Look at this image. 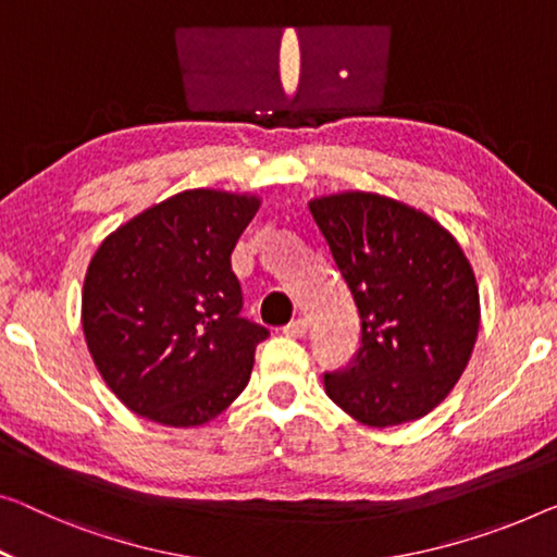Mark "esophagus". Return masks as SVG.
Returning <instances> with one entry per match:
<instances>
[{"label": "esophagus", "mask_w": 557, "mask_h": 557, "mask_svg": "<svg viewBox=\"0 0 557 557\" xmlns=\"http://www.w3.org/2000/svg\"><path fill=\"white\" fill-rule=\"evenodd\" d=\"M282 332H285L287 337H305V332H307V320L297 318V320L289 322V325L282 327Z\"/></svg>", "instance_id": "esophagus-1"}]
</instances>
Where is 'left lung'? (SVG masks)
I'll list each match as a JSON object with an SVG mask.
<instances>
[{
	"mask_svg": "<svg viewBox=\"0 0 557 557\" xmlns=\"http://www.w3.org/2000/svg\"><path fill=\"white\" fill-rule=\"evenodd\" d=\"M310 212L360 312L362 345L325 393L370 428L425 418L468 368L480 330L475 272L450 232L377 193L322 195Z\"/></svg>",
	"mask_w": 557,
	"mask_h": 557,
	"instance_id": "8db88e82",
	"label": "left lung"
}]
</instances>
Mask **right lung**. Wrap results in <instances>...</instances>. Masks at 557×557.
<instances>
[{
	"label": "right lung",
	"mask_w": 557,
	"mask_h": 557,
	"mask_svg": "<svg viewBox=\"0 0 557 557\" xmlns=\"http://www.w3.org/2000/svg\"><path fill=\"white\" fill-rule=\"evenodd\" d=\"M262 199L185 189L102 239L82 287V330L99 375L135 414L199 428L250 383L270 335L245 320L230 255Z\"/></svg>",
	"instance_id": "add662e5"
}]
</instances>
